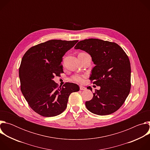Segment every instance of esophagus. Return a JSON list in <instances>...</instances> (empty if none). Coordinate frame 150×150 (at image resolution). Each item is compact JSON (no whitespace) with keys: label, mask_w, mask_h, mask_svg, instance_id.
<instances>
[{"label":"esophagus","mask_w":150,"mask_h":150,"mask_svg":"<svg viewBox=\"0 0 150 150\" xmlns=\"http://www.w3.org/2000/svg\"><path fill=\"white\" fill-rule=\"evenodd\" d=\"M79 88H80L81 90H86V88H85V87L82 86V85H81V86L79 87Z\"/></svg>","instance_id":"1"}]
</instances>
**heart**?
Listing matches in <instances>:
<instances>
[{
	"label": "heart",
	"instance_id": "obj_1",
	"mask_svg": "<svg viewBox=\"0 0 150 150\" xmlns=\"http://www.w3.org/2000/svg\"><path fill=\"white\" fill-rule=\"evenodd\" d=\"M86 78V76L83 75H79V74H76L74 75L71 79L75 82H79V83H82L84 81L85 78Z\"/></svg>",
	"mask_w": 150,
	"mask_h": 150
}]
</instances>
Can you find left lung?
I'll list each match as a JSON object with an SVG mask.
<instances>
[{
    "instance_id": "left-lung-1",
    "label": "left lung",
    "mask_w": 150,
    "mask_h": 150,
    "mask_svg": "<svg viewBox=\"0 0 150 150\" xmlns=\"http://www.w3.org/2000/svg\"><path fill=\"white\" fill-rule=\"evenodd\" d=\"M75 49L88 53L95 67L90 79L100 87L93 98L85 102L91 113L103 116L117 111L131 90V64L128 56L117 44L97 38L79 41ZM92 91L90 87H87Z\"/></svg>"
}]
</instances>
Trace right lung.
<instances>
[{
	"label": "right lung",
	"mask_w": 150,
	"mask_h": 150,
	"mask_svg": "<svg viewBox=\"0 0 150 150\" xmlns=\"http://www.w3.org/2000/svg\"><path fill=\"white\" fill-rule=\"evenodd\" d=\"M78 41L49 40L31 47L23 57L19 69L21 90L30 108L40 115L61 114L70 94L79 90L76 83L67 82L58 87L53 80L63 72L62 57Z\"/></svg>",
	"instance_id": "add662e5"
}]
</instances>
